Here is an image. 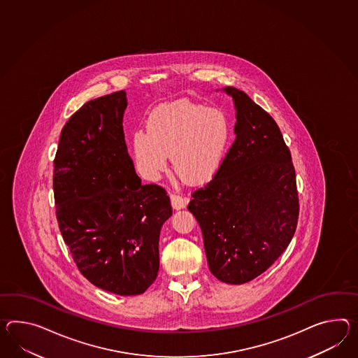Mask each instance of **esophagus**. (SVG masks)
<instances>
[{
    "label": "esophagus",
    "instance_id": "1",
    "mask_svg": "<svg viewBox=\"0 0 358 358\" xmlns=\"http://www.w3.org/2000/svg\"><path fill=\"white\" fill-rule=\"evenodd\" d=\"M171 203H172L173 210H182V208H185V207L187 206L189 199H187V198H185V196H180V195H176V194H171Z\"/></svg>",
    "mask_w": 358,
    "mask_h": 358
}]
</instances>
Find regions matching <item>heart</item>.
Returning a JSON list of instances; mask_svg holds the SVG:
<instances>
[{
    "mask_svg": "<svg viewBox=\"0 0 358 358\" xmlns=\"http://www.w3.org/2000/svg\"><path fill=\"white\" fill-rule=\"evenodd\" d=\"M231 127L220 108L190 101L157 107L148 120V131L131 137L136 163L148 180H159L172 157L176 172L192 185L208 182L224 164Z\"/></svg>",
    "mask_w": 358,
    "mask_h": 358,
    "instance_id": "obj_1",
    "label": "heart"
}]
</instances>
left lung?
Instances as JSON below:
<instances>
[{
  "instance_id": "obj_1",
  "label": "left lung",
  "mask_w": 358,
  "mask_h": 358,
  "mask_svg": "<svg viewBox=\"0 0 358 358\" xmlns=\"http://www.w3.org/2000/svg\"><path fill=\"white\" fill-rule=\"evenodd\" d=\"M236 141L187 210L201 229L210 271L229 285L259 277L287 248L299 216L296 176L277 122L236 87Z\"/></svg>"
}]
</instances>
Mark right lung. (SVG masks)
I'll return each mask as SVG.
<instances>
[{"label":"right lung","instance_id":"obj_1","mask_svg":"<svg viewBox=\"0 0 358 358\" xmlns=\"http://www.w3.org/2000/svg\"><path fill=\"white\" fill-rule=\"evenodd\" d=\"M124 90L89 101L63 127L54 159L57 220L73 262L98 288L141 295L157 279L166 190L143 185L128 154Z\"/></svg>","mask_w":358,"mask_h":358}]
</instances>
